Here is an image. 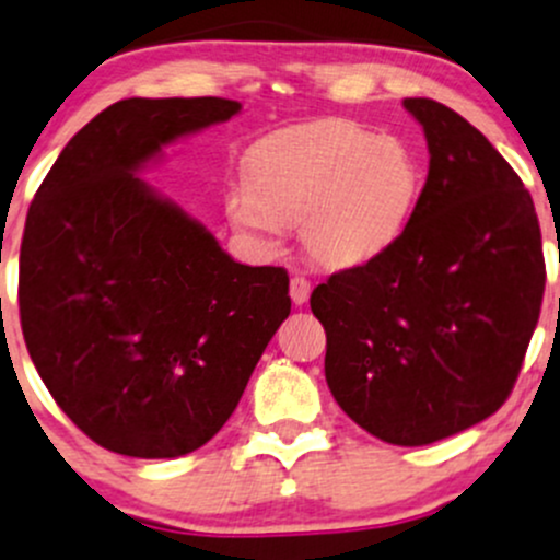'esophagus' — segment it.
Listing matches in <instances>:
<instances>
[{
	"instance_id": "34e87169",
	"label": "esophagus",
	"mask_w": 560,
	"mask_h": 560,
	"mask_svg": "<svg viewBox=\"0 0 560 560\" xmlns=\"http://www.w3.org/2000/svg\"><path fill=\"white\" fill-rule=\"evenodd\" d=\"M311 295V281L303 279V276H292L290 281V298L295 305H303Z\"/></svg>"
}]
</instances>
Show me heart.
Instances as JSON below:
<instances>
[{"instance_id": "1", "label": "heart", "mask_w": 560, "mask_h": 560, "mask_svg": "<svg viewBox=\"0 0 560 560\" xmlns=\"http://www.w3.org/2000/svg\"><path fill=\"white\" fill-rule=\"evenodd\" d=\"M421 187V163L402 139L354 120H316L257 141L225 209L235 231L265 249L300 222L305 252L343 270L378 260L402 238Z\"/></svg>"}]
</instances>
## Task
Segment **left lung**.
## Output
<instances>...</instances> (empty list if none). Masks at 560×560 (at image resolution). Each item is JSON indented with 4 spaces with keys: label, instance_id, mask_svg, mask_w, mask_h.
<instances>
[{
    "label": "left lung",
    "instance_id": "obj_1",
    "mask_svg": "<svg viewBox=\"0 0 560 560\" xmlns=\"http://www.w3.org/2000/svg\"><path fill=\"white\" fill-rule=\"evenodd\" d=\"M429 174L402 238L311 295L325 378L364 432L429 445L497 413L513 392L545 292L542 233L521 176L462 115L405 98Z\"/></svg>",
    "mask_w": 560,
    "mask_h": 560
}]
</instances>
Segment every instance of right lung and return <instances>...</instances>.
Here are the masks:
<instances>
[{
  "mask_svg": "<svg viewBox=\"0 0 560 560\" xmlns=\"http://www.w3.org/2000/svg\"><path fill=\"white\" fill-rule=\"evenodd\" d=\"M231 98H122L74 133L28 206V357L93 443L176 458L209 443L290 316V276L235 262L139 172L238 115Z\"/></svg>",
  "mask_w": 560,
  "mask_h": 560,
  "instance_id": "right-lung-1",
  "label": "right lung"
}]
</instances>
